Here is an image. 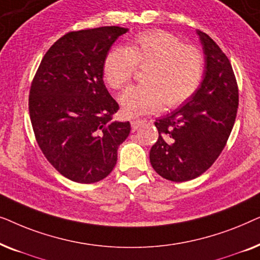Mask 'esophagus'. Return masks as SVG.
<instances>
[{
    "label": "esophagus",
    "mask_w": 260,
    "mask_h": 260,
    "mask_svg": "<svg viewBox=\"0 0 260 260\" xmlns=\"http://www.w3.org/2000/svg\"><path fill=\"white\" fill-rule=\"evenodd\" d=\"M145 120L144 119H140V118H135V119H133L131 120V126H133V129L134 130H136L138 126L141 125L142 123H144Z\"/></svg>",
    "instance_id": "1"
}]
</instances>
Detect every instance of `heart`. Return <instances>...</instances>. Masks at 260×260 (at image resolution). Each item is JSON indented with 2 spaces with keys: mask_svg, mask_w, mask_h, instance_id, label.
I'll return each mask as SVG.
<instances>
[{
  "mask_svg": "<svg viewBox=\"0 0 260 260\" xmlns=\"http://www.w3.org/2000/svg\"><path fill=\"white\" fill-rule=\"evenodd\" d=\"M136 66L143 70V84L131 86L120 95L127 116L176 108L198 90L204 74V59L194 46L166 31H145L127 47H113L105 55L103 73L110 87L120 90L130 83Z\"/></svg>",
  "mask_w": 260,
  "mask_h": 260,
  "instance_id": "1",
  "label": "heart"
}]
</instances>
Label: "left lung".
Instances as JSON below:
<instances>
[{"label":"left lung","instance_id":"left-lung-1","mask_svg":"<svg viewBox=\"0 0 260 260\" xmlns=\"http://www.w3.org/2000/svg\"><path fill=\"white\" fill-rule=\"evenodd\" d=\"M205 53V72L194 94L156 119L158 140L150 163L163 179L184 182L204 174L221 154L236 122L239 92L230 60L218 45L197 30Z\"/></svg>","mask_w":260,"mask_h":260}]
</instances>
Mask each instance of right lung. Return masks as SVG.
Here are the masks:
<instances>
[{"label": "right lung", "instance_id": "obj_1", "mask_svg": "<svg viewBox=\"0 0 260 260\" xmlns=\"http://www.w3.org/2000/svg\"><path fill=\"white\" fill-rule=\"evenodd\" d=\"M127 28L106 26L70 31L41 60L29 91V116L42 154L78 183L105 179L117 149L130 134L116 122L119 106L103 80L105 55Z\"/></svg>", "mask_w": 260, "mask_h": 260}]
</instances>
